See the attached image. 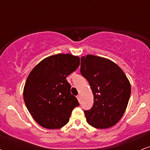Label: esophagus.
I'll use <instances>...</instances> for the list:
<instances>
[{
    "label": "esophagus",
    "instance_id": "1",
    "mask_svg": "<svg viewBox=\"0 0 150 150\" xmlns=\"http://www.w3.org/2000/svg\"><path fill=\"white\" fill-rule=\"evenodd\" d=\"M77 99H78L79 102L80 103V95H77Z\"/></svg>",
    "mask_w": 150,
    "mask_h": 150
}]
</instances>
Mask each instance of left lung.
I'll use <instances>...</instances> for the list:
<instances>
[{"label": "left lung", "instance_id": "left-lung-1", "mask_svg": "<svg viewBox=\"0 0 150 150\" xmlns=\"http://www.w3.org/2000/svg\"><path fill=\"white\" fill-rule=\"evenodd\" d=\"M80 73L88 81L94 104L85 111L87 122L105 129L116 124L123 116L130 99L131 87L121 68L113 61L87 55L81 58Z\"/></svg>", "mask_w": 150, "mask_h": 150}]
</instances>
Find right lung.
I'll use <instances>...</instances> for the list:
<instances>
[{"label":"right lung","mask_w":150,"mask_h":150,"mask_svg":"<svg viewBox=\"0 0 150 150\" xmlns=\"http://www.w3.org/2000/svg\"><path fill=\"white\" fill-rule=\"evenodd\" d=\"M80 65L77 56L56 54L36 65L27 77L23 97L29 112L37 123L48 129H58L68 123L79 104L70 93L66 77Z\"/></svg>","instance_id":"obj_1"}]
</instances>
